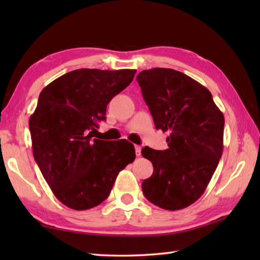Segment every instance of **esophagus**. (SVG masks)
I'll return each mask as SVG.
<instances>
[{"label":"esophagus","mask_w":260,"mask_h":260,"mask_svg":"<svg viewBox=\"0 0 260 260\" xmlns=\"http://www.w3.org/2000/svg\"><path fill=\"white\" fill-rule=\"evenodd\" d=\"M141 152H142V147L140 145H135V154H136V156H141Z\"/></svg>","instance_id":"esophagus-1"}]
</instances>
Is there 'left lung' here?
<instances>
[{
  "instance_id": "obj_1",
  "label": "left lung",
  "mask_w": 260,
  "mask_h": 260,
  "mask_svg": "<svg viewBox=\"0 0 260 260\" xmlns=\"http://www.w3.org/2000/svg\"><path fill=\"white\" fill-rule=\"evenodd\" d=\"M136 80L156 129L170 133L167 150H142L154 168L143 194L162 209H184L203 194L221 158L223 114L206 87L180 71L143 70Z\"/></svg>"
}]
</instances>
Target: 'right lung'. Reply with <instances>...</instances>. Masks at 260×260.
I'll use <instances>...</instances> for the list:
<instances>
[{"label":"right lung","instance_id":"1","mask_svg":"<svg viewBox=\"0 0 260 260\" xmlns=\"http://www.w3.org/2000/svg\"><path fill=\"white\" fill-rule=\"evenodd\" d=\"M136 70L77 69L40 92L29 127L33 156L53 194L64 206L87 210L108 198L119 171L135 159L126 140L92 139L108 103Z\"/></svg>","mask_w":260,"mask_h":260}]
</instances>
